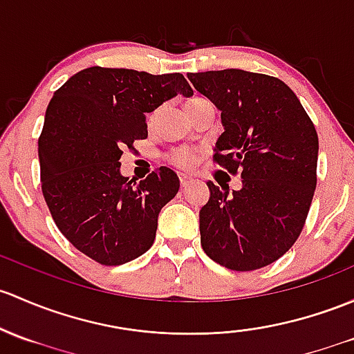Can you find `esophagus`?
<instances>
[{
    "mask_svg": "<svg viewBox=\"0 0 354 354\" xmlns=\"http://www.w3.org/2000/svg\"><path fill=\"white\" fill-rule=\"evenodd\" d=\"M178 178H180V185H181V188H187L189 183H192L193 181V178L192 176H188V174H185V173H180L178 174Z\"/></svg>",
    "mask_w": 354,
    "mask_h": 354,
    "instance_id": "esophagus-1",
    "label": "esophagus"
}]
</instances>
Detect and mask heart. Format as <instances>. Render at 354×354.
Instances as JSON below:
<instances>
[{
    "mask_svg": "<svg viewBox=\"0 0 354 354\" xmlns=\"http://www.w3.org/2000/svg\"><path fill=\"white\" fill-rule=\"evenodd\" d=\"M195 100L200 98H192L188 103L195 102ZM167 161L176 167H192L196 161H198V151L192 147H176L173 149V151L167 152Z\"/></svg>",
    "mask_w": 354,
    "mask_h": 354,
    "instance_id": "obj_1",
    "label": "heart"
}]
</instances>
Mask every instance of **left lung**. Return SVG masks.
I'll return each mask as SVG.
<instances>
[{
	"label": "left lung",
	"mask_w": 354,
	"mask_h": 354,
	"mask_svg": "<svg viewBox=\"0 0 354 354\" xmlns=\"http://www.w3.org/2000/svg\"><path fill=\"white\" fill-rule=\"evenodd\" d=\"M188 80L222 111L214 162L243 178V188L232 193L207 183L202 248L229 270H259L280 259L302 232L317 185V132L278 77L224 69L188 73Z\"/></svg>",
	"instance_id": "8db88e82"
}]
</instances>
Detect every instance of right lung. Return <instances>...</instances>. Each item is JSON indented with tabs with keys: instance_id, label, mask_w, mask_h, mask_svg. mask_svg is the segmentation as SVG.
<instances>
[{
	"instance_id": "obj_1",
	"label": "right lung",
	"mask_w": 354,
	"mask_h": 354,
	"mask_svg": "<svg viewBox=\"0 0 354 354\" xmlns=\"http://www.w3.org/2000/svg\"><path fill=\"white\" fill-rule=\"evenodd\" d=\"M176 95H193L180 73L93 66L71 76L49 102L39 137L44 198L66 239L100 265L144 254L159 212L180 189L166 166L139 185L120 174L124 149L147 137L146 113Z\"/></svg>"
}]
</instances>
